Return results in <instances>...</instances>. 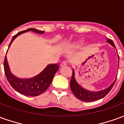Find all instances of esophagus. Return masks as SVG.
<instances>
[{
  "mask_svg": "<svg viewBox=\"0 0 124 124\" xmlns=\"http://www.w3.org/2000/svg\"><path fill=\"white\" fill-rule=\"evenodd\" d=\"M66 64H67V62H66V61H63V62L60 64V66L61 67H62V66H66Z\"/></svg>",
  "mask_w": 124,
  "mask_h": 124,
  "instance_id": "1",
  "label": "esophagus"
}]
</instances>
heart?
<instances>
[{
  "mask_svg": "<svg viewBox=\"0 0 124 124\" xmlns=\"http://www.w3.org/2000/svg\"><path fill=\"white\" fill-rule=\"evenodd\" d=\"M82 44V41H77V42H73L72 44H70V47L71 48H76L80 46Z\"/></svg>",
  "mask_w": 124,
  "mask_h": 124,
  "instance_id": "obj_1",
  "label": "heart"
}]
</instances>
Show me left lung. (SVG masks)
I'll use <instances>...</instances> for the list:
<instances>
[{"label":"left lung","mask_w":124,"mask_h":124,"mask_svg":"<svg viewBox=\"0 0 124 124\" xmlns=\"http://www.w3.org/2000/svg\"><path fill=\"white\" fill-rule=\"evenodd\" d=\"M107 42H109L111 45L114 46L116 48L114 44L113 41L111 39H108ZM118 58H119V56H118ZM115 82H116V80L108 88L101 90V91H88V90L83 88L80 85H79L77 83L75 78V72H74V70H73L71 82H70V88H71V90L72 92V93H74V95L79 100H80L83 101H96V100H98L102 98H104V97L106 96L113 88V86H114L115 84Z\"/></svg>","instance_id":"left-lung-1"}]
</instances>
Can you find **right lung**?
Returning a JSON list of instances; mask_svg holds the SVG:
<instances>
[{"instance_id":"add662e5","label":"right lung","mask_w":124,"mask_h":124,"mask_svg":"<svg viewBox=\"0 0 124 124\" xmlns=\"http://www.w3.org/2000/svg\"><path fill=\"white\" fill-rule=\"evenodd\" d=\"M28 31L40 34H44V31H38L35 28H28V30L21 31L12 37L8 47L17 36ZM58 69L59 66L57 64H52L48 65L42 72L34 78L29 79H20L16 78L10 72L6 56L4 60V74L9 84L16 91L26 96H36L44 93L48 88L50 84L52 83L54 74Z\"/></svg>"}]
</instances>
